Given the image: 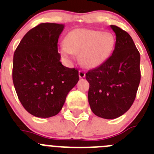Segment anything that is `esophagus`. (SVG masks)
Here are the masks:
<instances>
[{
  "label": "esophagus",
  "mask_w": 154,
  "mask_h": 154,
  "mask_svg": "<svg viewBox=\"0 0 154 154\" xmlns=\"http://www.w3.org/2000/svg\"><path fill=\"white\" fill-rule=\"evenodd\" d=\"M79 76L80 79L85 78V72H84V71H82V70H80L79 72Z\"/></svg>",
  "instance_id": "34e87169"
}]
</instances>
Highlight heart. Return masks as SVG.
Here are the masks:
<instances>
[{"instance_id":"1","label":"heart","mask_w":154,"mask_h":154,"mask_svg":"<svg viewBox=\"0 0 154 154\" xmlns=\"http://www.w3.org/2000/svg\"><path fill=\"white\" fill-rule=\"evenodd\" d=\"M116 37L111 32L78 28L71 31L59 48L61 55L69 61L72 54H78L83 67L95 69L112 55L116 47Z\"/></svg>"}]
</instances>
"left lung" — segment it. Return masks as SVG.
Returning <instances> with one entry per match:
<instances>
[{
  "instance_id": "obj_1",
  "label": "left lung",
  "mask_w": 154,
  "mask_h": 154,
  "mask_svg": "<svg viewBox=\"0 0 154 154\" xmlns=\"http://www.w3.org/2000/svg\"><path fill=\"white\" fill-rule=\"evenodd\" d=\"M110 27L116 36L112 55L85 74L91 109L107 119L119 117L131 107L141 76L140 55L130 35L116 25Z\"/></svg>"
}]
</instances>
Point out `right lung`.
Instances as JSON below:
<instances>
[{
  "mask_svg": "<svg viewBox=\"0 0 154 154\" xmlns=\"http://www.w3.org/2000/svg\"><path fill=\"white\" fill-rule=\"evenodd\" d=\"M65 25L42 23L23 37L13 59L17 97L31 115L48 118L60 112L79 81L78 69L62 65L58 41Z\"/></svg>",
  "mask_w": 154,
  "mask_h": 154,
  "instance_id": "add662e5",
  "label": "right lung"
}]
</instances>
